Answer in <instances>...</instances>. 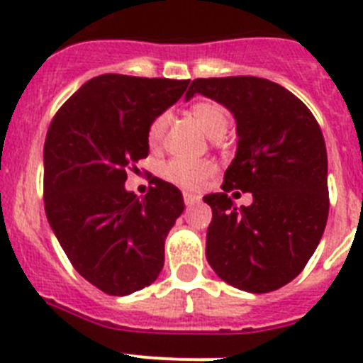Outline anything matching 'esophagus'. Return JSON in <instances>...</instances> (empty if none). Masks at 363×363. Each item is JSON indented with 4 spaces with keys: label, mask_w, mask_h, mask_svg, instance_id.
<instances>
[{
    "label": "esophagus",
    "mask_w": 363,
    "mask_h": 363,
    "mask_svg": "<svg viewBox=\"0 0 363 363\" xmlns=\"http://www.w3.org/2000/svg\"><path fill=\"white\" fill-rule=\"evenodd\" d=\"M184 201H185V205H187V207H192V205L200 201V198H198L196 194H189V192H185V194H184Z\"/></svg>",
    "instance_id": "34e87169"
}]
</instances>
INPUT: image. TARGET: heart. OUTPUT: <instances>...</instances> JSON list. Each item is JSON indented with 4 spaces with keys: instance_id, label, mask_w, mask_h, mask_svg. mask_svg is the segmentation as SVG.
Segmentation results:
<instances>
[{
    "instance_id": "1",
    "label": "heart",
    "mask_w": 363,
    "mask_h": 363,
    "mask_svg": "<svg viewBox=\"0 0 363 363\" xmlns=\"http://www.w3.org/2000/svg\"><path fill=\"white\" fill-rule=\"evenodd\" d=\"M192 118L196 120L201 130L209 138H220L227 133L229 127V116L227 111L221 107L216 101L205 99V101H198L191 107ZM169 121L171 116L167 112H162L160 116L152 120L147 130V140L152 147L160 145L165 138L167 129H169ZM214 172V163L207 162V160H182L174 158L171 162H167L162 167V176L171 182V184L178 185V187L185 189V191H196L203 185V182L209 178Z\"/></svg>"
}]
</instances>
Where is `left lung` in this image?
Returning <instances> with one entry per match:
<instances>
[{
	"mask_svg": "<svg viewBox=\"0 0 363 363\" xmlns=\"http://www.w3.org/2000/svg\"><path fill=\"white\" fill-rule=\"evenodd\" d=\"M203 94L233 112L238 149L213 209L205 255L218 277L247 293H271L300 274L329 214L327 150L318 121L300 99L256 76L198 78L185 99ZM251 191L236 208L226 192ZM240 192H234L236 196Z\"/></svg>",
	"mask_w": 363,
	"mask_h": 363,
	"instance_id": "left-lung-1",
	"label": "left lung"
}]
</instances>
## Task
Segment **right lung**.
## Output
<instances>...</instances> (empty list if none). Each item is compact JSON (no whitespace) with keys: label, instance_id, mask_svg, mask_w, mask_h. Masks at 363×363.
<instances>
[{"label":"right lung","instance_id":"add662e5","mask_svg":"<svg viewBox=\"0 0 363 363\" xmlns=\"http://www.w3.org/2000/svg\"><path fill=\"white\" fill-rule=\"evenodd\" d=\"M189 79L101 74L56 112L43 147L45 213L74 269L112 296L152 284L165 238L184 213L178 187L158 179L145 198L125 189L149 156L147 130Z\"/></svg>","mask_w":363,"mask_h":363}]
</instances>
